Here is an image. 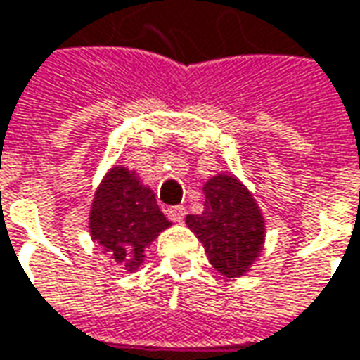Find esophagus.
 <instances>
[{"instance_id": "esophagus-1", "label": "esophagus", "mask_w": 360, "mask_h": 360, "mask_svg": "<svg viewBox=\"0 0 360 360\" xmlns=\"http://www.w3.org/2000/svg\"><path fill=\"white\" fill-rule=\"evenodd\" d=\"M166 214H168V218L172 219V221L180 224V221H184L186 208H184V206H172V208L166 210Z\"/></svg>"}]
</instances>
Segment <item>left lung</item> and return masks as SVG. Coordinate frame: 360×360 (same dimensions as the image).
I'll return each instance as SVG.
<instances>
[{
  "label": "left lung",
  "mask_w": 360,
  "mask_h": 360,
  "mask_svg": "<svg viewBox=\"0 0 360 360\" xmlns=\"http://www.w3.org/2000/svg\"><path fill=\"white\" fill-rule=\"evenodd\" d=\"M204 196V212L186 216V224L204 243L210 264L221 276H243L264 250L262 210L250 190L231 174L210 178Z\"/></svg>",
  "instance_id": "1"
}]
</instances>
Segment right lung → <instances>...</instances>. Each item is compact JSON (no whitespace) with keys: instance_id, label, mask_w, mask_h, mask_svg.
Segmentation results:
<instances>
[{"instance_id":"add662e5","label":"right lung","mask_w":360,"mask_h":360,"mask_svg":"<svg viewBox=\"0 0 360 360\" xmlns=\"http://www.w3.org/2000/svg\"><path fill=\"white\" fill-rule=\"evenodd\" d=\"M166 228L170 221L164 218L150 188L142 186L139 176L124 166L110 168L91 206L93 242L112 262L132 271L144 262V248Z\"/></svg>"}]
</instances>
